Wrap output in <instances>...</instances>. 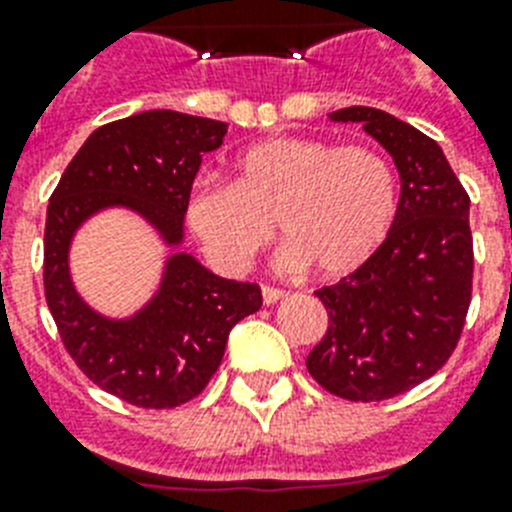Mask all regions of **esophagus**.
Segmentation results:
<instances>
[{
	"label": "esophagus",
	"mask_w": 512,
	"mask_h": 512,
	"mask_svg": "<svg viewBox=\"0 0 512 512\" xmlns=\"http://www.w3.org/2000/svg\"><path fill=\"white\" fill-rule=\"evenodd\" d=\"M261 295H264L266 305H274V302H279V300H282V297H284V289L269 287V284H266V287L261 289Z\"/></svg>",
	"instance_id": "34e87169"
}]
</instances>
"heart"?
I'll list each match as a JSON object with an SVG mask.
<instances>
[{
    "label": "heart",
    "instance_id": "heart-1",
    "mask_svg": "<svg viewBox=\"0 0 512 512\" xmlns=\"http://www.w3.org/2000/svg\"><path fill=\"white\" fill-rule=\"evenodd\" d=\"M395 215V171L382 153L292 135L246 148L233 184L200 182L187 202L189 228L217 266L248 269L279 225L289 243L284 266L310 264L328 279L369 264Z\"/></svg>",
    "mask_w": 512,
    "mask_h": 512
}]
</instances>
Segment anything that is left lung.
I'll list each match as a JSON object with an SVG mask.
<instances>
[{
	"mask_svg": "<svg viewBox=\"0 0 512 512\" xmlns=\"http://www.w3.org/2000/svg\"><path fill=\"white\" fill-rule=\"evenodd\" d=\"M361 122L400 171V202L374 259L315 295L328 310L307 372L330 395L379 402L413 390L454 354L472 302L469 194L436 140L374 107L333 112Z\"/></svg>",
	"mask_w": 512,
	"mask_h": 512,
	"instance_id": "obj_1",
	"label": "left lung"
}]
</instances>
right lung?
<instances>
[{
	"instance_id": "obj_1",
	"label": "right lung",
	"mask_w": 512,
	"mask_h": 512,
	"mask_svg": "<svg viewBox=\"0 0 512 512\" xmlns=\"http://www.w3.org/2000/svg\"><path fill=\"white\" fill-rule=\"evenodd\" d=\"M228 125L174 110H148L94 130L63 171L45 217L43 287L58 336L104 392L135 408H179L200 395L223 361L228 333L261 307V287L233 282L174 253L158 295L128 320H110L76 295L69 246L87 217L130 207L182 243L202 156L223 146Z\"/></svg>"
}]
</instances>
